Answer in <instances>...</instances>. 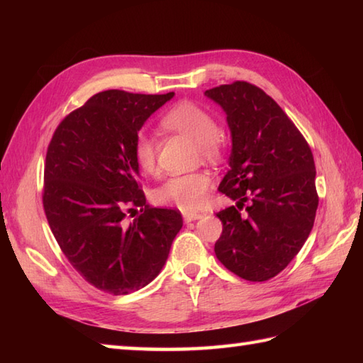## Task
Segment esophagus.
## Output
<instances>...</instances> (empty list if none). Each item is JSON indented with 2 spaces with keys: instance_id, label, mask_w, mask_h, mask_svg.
<instances>
[{
  "instance_id": "34e87169",
  "label": "esophagus",
  "mask_w": 363,
  "mask_h": 363,
  "mask_svg": "<svg viewBox=\"0 0 363 363\" xmlns=\"http://www.w3.org/2000/svg\"><path fill=\"white\" fill-rule=\"evenodd\" d=\"M182 217H184V221L189 223V221H195V220H198V218H201L203 213H198V212H184Z\"/></svg>"
}]
</instances>
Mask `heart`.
I'll return each mask as SVG.
<instances>
[{"label":"heart","mask_w":363,"mask_h":363,"mask_svg":"<svg viewBox=\"0 0 363 363\" xmlns=\"http://www.w3.org/2000/svg\"><path fill=\"white\" fill-rule=\"evenodd\" d=\"M162 128L187 135L198 143V151L206 160H217L221 154L218 140V125L211 112L190 101H182L168 109L160 118ZM156 138L146 130H140L134 140V157L137 165L146 174L156 173ZM212 186L207 172H191L176 174L167 179L154 191L156 203L173 206L181 211H196L206 201Z\"/></svg>","instance_id":"heart-1"}]
</instances>
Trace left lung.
Returning a JSON list of instances; mask_svg holds the SVG:
<instances>
[{
  "instance_id": "1",
  "label": "left lung",
  "mask_w": 363,
  "mask_h": 363,
  "mask_svg": "<svg viewBox=\"0 0 363 363\" xmlns=\"http://www.w3.org/2000/svg\"><path fill=\"white\" fill-rule=\"evenodd\" d=\"M204 95L226 113L233 150L218 190L237 201L217 213L223 233L215 254L242 279L268 281L290 264L313 228L312 151L287 113L252 84L235 81Z\"/></svg>"
}]
</instances>
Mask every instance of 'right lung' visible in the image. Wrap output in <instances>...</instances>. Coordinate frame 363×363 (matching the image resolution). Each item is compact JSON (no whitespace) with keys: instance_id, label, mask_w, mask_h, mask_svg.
I'll return each mask as SVG.
<instances>
[{"instance_id":"right-lung-1","label":"right lung","mask_w":363,"mask_h":363,"mask_svg":"<svg viewBox=\"0 0 363 363\" xmlns=\"http://www.w3.org/2000/svg\"><path fill=\"white\" fill-rule=\"evenodd\" d=\"M173 96L99 91L60 121L46 151V220L76 272L111 295L148 285L182 228L177 211L146 204L134 157L138 130ZM128 213H138L130 223Z\"/></svg>"}]
</instances>
